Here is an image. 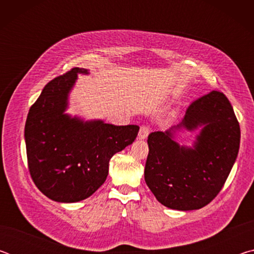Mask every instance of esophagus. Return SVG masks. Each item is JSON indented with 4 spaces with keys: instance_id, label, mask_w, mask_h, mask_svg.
I'll return each mask as SVG.
<instances>
[{
    "instance_id": "esophagus-1",
    "label": "esophagus",
    "mask_w": 254,
    "mask_h": 254,
    "mask_svg": "<svg viewBox=\"0 0 254 254\" xmlns=\"http://www.w3.org/2000/svg\"><path fill=\"white\" fill-rule=\"evenodd\" d=\"M149 132H150V128L148 127H141L140 131H139V134H137V137H139L140 140L147 139L148 135H149Z\"/></svg>"
}]
</instances>
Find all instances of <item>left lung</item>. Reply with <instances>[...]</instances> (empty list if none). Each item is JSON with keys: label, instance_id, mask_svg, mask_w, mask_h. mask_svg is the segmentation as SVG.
<instances>
[{"label": "left lung", "instance_id": "left-lung-1", "mask_svg": "<svg viewBox=\"0 0 254 254\" xmlns=\"http://www.w3.org/2000/svg\"><path fill=\"white\" fill-rule=\"evenodd\" d=\"M191 146L177 136L194 131ZM240 126L224 94L213 91L188 107L183 121L148 136L144 180L159 203L177 210L199 209L220 192L240 148Z\"/></svg>", "mask_w": 254, "mask_h": 254}]
</instances>
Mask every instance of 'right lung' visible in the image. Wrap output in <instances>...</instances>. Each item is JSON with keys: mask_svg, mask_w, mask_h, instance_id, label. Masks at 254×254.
<instances>
[{"mask_svg": "<svg viewBox=\"0 0 254 254\" xmlns=\"http://www.w3.org/2000/svg\"><path fill=\"white\" fill-rule=\"evenodd\" d=\"M85 68L49 81L29 111L24 127L29 171L38 189L58 203H77L106 180L117 152L133 143L137 126H114L67 113L69 96Z\"/></svg>", "mask_w": 254, "mask_h": 254, "instance_id": "right-lung-1", "label": "right lung"}]
</instances>
